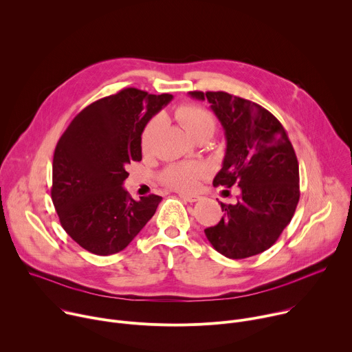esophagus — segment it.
<instances>
[{
    "instance_id": "34e87169",
    "label": "esophagus",
    "mask_w": 352,
    "mask_h": 352,
    "mask_svg": "<svg viewBox=\"0 0 352 352\" xmlns=\"http://www.w3.org/2000/svg\"><path fill=\"white\" fill-rule=\"evenodd\" d=\"M179 197L184 200V202H189V204L197 202V200L200 199V196H197V195H189V193H179Z\"/></svg>"
}]
</instances>
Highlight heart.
<instances>
[{
    "label": "heart",
    "mask_w": 352,
    "mask_h": 352,
    "mask_svg": "<svg viewBox=\"0 0 352 352\" xmlns=\"http://www.w3.org/2000/svg\"><path fill=\"white\" fill-rule=\"evenodd\" d=\"M174 118L184 126V129L195 138L199 133H213L216 128V121L209 110L205 107H200L190 103H182L174 109ZM160 129V122L157 118L150 120L146 126L143 128L140 136V144L143 150H148L152 147L157 133ZM205 174L204 168L195 166V164H174L167 167L163 174L162 179L170 188L190 192L196 189L200 177Z\"/></svg>",
    "instance_id": "obj_1"
}]
</instances>
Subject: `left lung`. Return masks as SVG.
Masks as SVG:
<instances>
[{"label": "left lung", "instance_id": "obj_1", "mask_svg": "<svg viewBox=\"0 0 352 352\" xmlns=\"http://www.w3.org/2000/svg\"><path fill=\"white\" fill-rule=\"evenodd\" d=\"M205 100L221 122L227 148L214 186H239L235 205L205 230L213 248L230 259L269 249L291 221L299 200V168L281 122L262 106L226 91H189Z\"/></svg>", "mask_w": 352, "mask_h": 352}]
</instances>
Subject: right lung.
Listing matches in <instances>:
<instances>
[{
	"label": "right lung",
	"instance_id": "add662e5",
	"mask_svg": "<svg viewBox=\"0 0 352 352\" xmlns=\"http://www.w3.org/2000/svg\"><path fill=\"white\" fill-rule=\"evenodd\" d=\"M171 98L125 87L85 107L60 138L52 199L63 228L89 252H120L156 213L162 196L135 200L122 184L128 164L142 160L143 128Z\"/></svg>",
	"mask_w": 352,
	"mask_h": 352
}]
</instances>
